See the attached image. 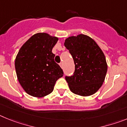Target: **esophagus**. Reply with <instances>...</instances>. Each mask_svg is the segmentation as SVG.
<instances>
[{
    "label": "esophagus",
    "instance_id": "esophagus-1",
    "mask_svg": "<svg viewBox=\"0 0 127 127\" xmlns=\"http://www.w3.org/2000/svg\"><path fill=\"white\" fill-rule=\"evenodd\" d=\"M60 67H61L62 69H63V63L62 62L60 63Z\"/></svg>",
    "mask_w": 127,
    "mask_h": 127
}]
</instances>
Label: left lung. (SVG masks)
<instances>
[{
	"label": "left lung",
	"mask_w": 127,
	"mask_h": 127,
	"mask_svg": "<svg viewBox=\"0 0 127 127\" xmlns=\"http://www.w3.org/2000/svg\"><path fill=\"white\" fill-rule=\"evenodd\" d=\"M64 46L75 64L73 76L65 77L70 90L82 97L95 94L104 82L107 70L102 50L92 38L82 33L67 38Z\"/></svg>",
	"instance_id": "1"
}]
</instances>
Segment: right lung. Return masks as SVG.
I'll use <instances>...</instances> for the list:
<instances>
[{"label":"right lung","mask_w":127,"mask_h":127,"mask_svg":"<svg viewBox=\"0 0 127 127\" xmlns=\"http://www.w3.org/2000/svg\"><path fill=\"white\" fill-rule=\"evenodd\" d=\"M58 38L47 33H35L23 44L15 58L18 81L26 93L42 98L51 94L64 74L54 60L52 49Z\"/></svg>","instance_id":"add662e5"}]
</instances>
